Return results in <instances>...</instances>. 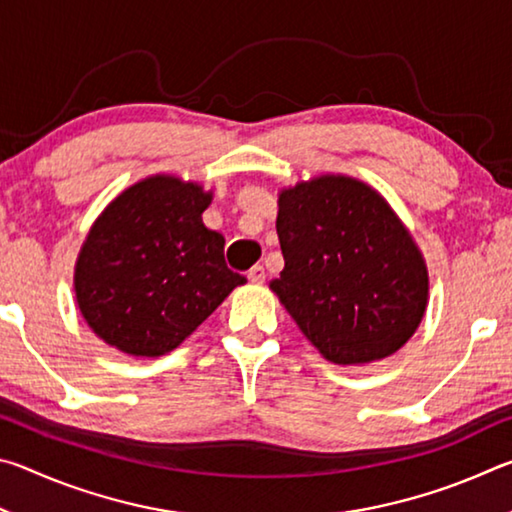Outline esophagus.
Segmentation results:
<instances>
[{"mask_svg":"<svg viewBox=\"0 0 512 512\" xmlns=\"http://www.w3.org/2000/svg\"><path fill=\"white\" fill-rule=\"evenodd\" d=\"M248 280L250 282H253V284H262L264 280H266V271H264V266H253V268H250V271H248Z\"/></svg>","mask_w":512,"mask_h":512,"instance_id":"34e87169","label":"esophagus"}]
</instances>
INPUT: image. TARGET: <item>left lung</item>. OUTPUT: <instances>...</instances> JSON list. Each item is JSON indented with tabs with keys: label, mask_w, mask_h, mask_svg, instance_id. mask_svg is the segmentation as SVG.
I'll use <instances>...</instances> for the list:
<instances>
[{
	"label": "left lung",
	"mask_w": 512,
	"mask_h": 512,
	"mask_svg": "<svg viewBox=\"0 0 512 512\" xmlns=\"http://www.w3.org/2000/svg\"><path fill=\"white\" fill-rule=\"evenodd\" d=\"M277 207L284 268L271 289L311 345L339 366L400 350L427 311L429 273L386 198L327 173L282 189Z\"/></svg>",
	"instance_id": "obj_1"
}]
</instances>
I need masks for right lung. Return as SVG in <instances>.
I'll return each mask as SVG.
<instances>
[{
	"mask_svg": "<svg viewBox=\"0 0 512 512\" xmlns=\"http://www.w3.org/2000/svg\"><path fill=\"white\" fill-rule=\"evenodd\" d=\"M212 192L158 173L121 192L85 237L76 302L99 339L131 357L176 350L230 291L246 282L205 228Z\"/></svg>",
	"mask_w": 512,
	"mask_h": 512,
	"instance_id": "add662e5",
	"label": "right lung"
}]
</instances>
